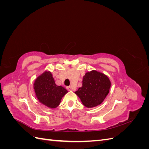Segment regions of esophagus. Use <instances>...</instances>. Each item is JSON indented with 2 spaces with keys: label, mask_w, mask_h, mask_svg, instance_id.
Masks as SVG:
<instances>
[{
  "label": "esophagus",
  "mask_w": 149,
  "mask_h": 149,
  "mask_svg": "<svg viewBox=\"0 0 149 149\" xmlns=\"http://www.w3.org/2000/svg\"><path fill=\"white\" fill-rule=\"evenodd\" d=\"M67 88H68V89L69 90V91H74V89L71 86H68Z\"/></svg>",
  "instance_id": "34e87169"
}]
</instances>
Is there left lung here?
I'll list each match as a JSON object with an SVG mask.
<instances>
[{"label":"left lung","instance_id":"8db88e82","mask_svg":"<svg viewBox=\"0 0 149 149\" xmlns=\"http://www.w3.org/2000/svg\"><path fill=\"white\" fill-rule=\"evenodd\" d=\"M83 86L75 93L87 107H96L104 100L109 92L111 82L107 76L96 71L85 74Z\"/></svg>","mask_w":149,"mask_h":149}]
</instances>
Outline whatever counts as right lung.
<instances>
[{"label": "right lung", "mask_w": 149, "mask_h": 149, "mask_svg": "<svg viewBox=\"0 0 149 149\" xmlns=\"http://www.w3.org/2000/svg\"><path fill=\"white\" fill-rule=\"evenodd\" d=\"M34 89L39 101L50 108H55L59 105L62 97L68 93L63 87L55 84L49 71L44 72L36 79Z\"/></svg>", "instance_id": "obj_1"}]
</instances>
